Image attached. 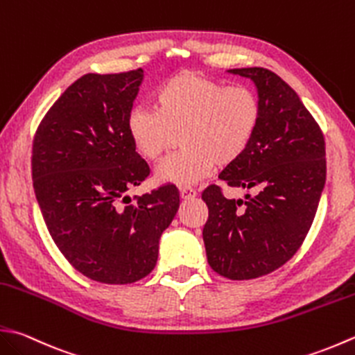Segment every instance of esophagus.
<instances>
[{
  "instance_id": "1",
  "label": "esophagus",
  "mask_w": 355,
  "mask_h": 355,
  "mask_svg": "<svg viewBox=\"0 0 355 355\" xmlns=\"http://www.w3.org/2000/svg\"><path fill=\"white\" fill-rule=\"evenodd\" d=\"M180 197L183 200H191L197 197V191L192 189V187H180Z\"/></svg>"
}]
</instances>
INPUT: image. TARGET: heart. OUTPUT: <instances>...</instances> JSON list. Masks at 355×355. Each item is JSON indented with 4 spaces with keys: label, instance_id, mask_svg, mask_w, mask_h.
<instances>
[{
    "label": "heart",
    "instance_id": "1",
    "mask_svg": "<svg viewBox=\"0 0 355 355\" xmlns=\"http://www.w3.org/2000/svg\"><path fill=\"white\" fill-rule=\"evenodd\" d=\"M260 121V101L252 89L223 83L198 72L172 76L157 90L155 106H135L128 132L138 155L158 162L180 132L183 149L158 166L159 183L192 186L217 164L240 158Z\"/></svg>",
    "mask_w": 355,
    "mask_h": 355
}]
</instances>
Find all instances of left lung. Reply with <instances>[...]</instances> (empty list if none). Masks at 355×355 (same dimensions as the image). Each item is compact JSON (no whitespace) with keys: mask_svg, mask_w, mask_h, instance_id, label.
<instances>
[{"mask_svg":"<svg viewBox=\"0 0 355 355\" xmlns=\"http://www.w3.org/2000/svg\"><path fill=\"white\" fill-rule=\"evenodd\" d=\"M251 80L260 121L248 149L220 173L229 186L254 191L223 197L218 186L201 193L209 217L203 227L207 263L231 280H249L283 266L314 221L326 182L324 138L295 90L263 67L229 69Z\"/></svg>","mask_w":355,"mask_h":355,"instance_id":"obj_1","label":"left lung"}]
</instances>
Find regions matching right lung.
<instances>
[{"label":"right lung","instance_id":"1","mask_svg":"<svg viewBox=\"0 0 355 355\" xmlns=\"http://www.w3.org/2000/svg\"><path fill=\"white\" fill-rule=\"evenodd\" d=\"M143 69L87 73L69 86L33 138L32 180L55 245L83 275L109 284L141 280L180 206L168 184L130 202L149 175L128 132Z\"/></svg>","mask_w":355,"mask_h":355}]
</instances>
